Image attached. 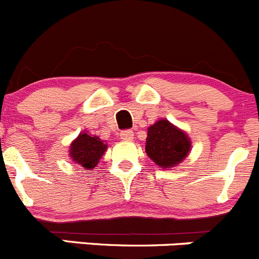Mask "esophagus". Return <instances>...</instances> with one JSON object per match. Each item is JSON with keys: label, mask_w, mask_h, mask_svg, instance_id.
Instances as JSON below:
<instances>
[{"label": "esophagus", "mask_w": 259, "mask_h": 259, "mask_svg": "<svg viewBox=\"0 0 259 259\" xmlns=\"http://www.w3.org/2000/svg\"><path fill=\"white\" fill-rule=\"evenodd\" d=\"M121 138L123 141L133 140V131L132 130H123V131H121Z\"/></svg>", "instance_id": "34e87169"}]
</instances>
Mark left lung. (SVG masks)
<instances>
[{
	"label": "left lung",
	"mask_w": 259,
	"mask_h": 259,
	"mask_svg": "<svg viewBox=\"0 0 259 259\" xmlns=\"http://www.w3.org/2000/svg\"><path fill=\"white\" fill-rule=\"evenodd\" d=\"M190 151L189 137L166 119L156 122L148 128L146 153L160 167H171L180 163Z\"/></svg>",
	"instance_id": "obj_1"
}]
</instances>
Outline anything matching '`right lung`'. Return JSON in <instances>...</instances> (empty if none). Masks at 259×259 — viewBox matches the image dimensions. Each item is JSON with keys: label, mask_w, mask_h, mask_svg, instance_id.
<instances>
[{"label": "right lung", "mask_w": 259, "mask_h": 259, "mask_svg": "<svg viewBox=\"0 0 259 259\" xmlns=\"http://www.w3.org/2000/svg\"><path fill=\"white\" fill-rule=\"evenodd\" d=\"M107 150V145L99 140L97 136H89L88 133H81L79 137L71 143L70 156L73 161L85 168H93L98 163L99 158L103 156Z\"/></svg>", "instance_id": "add662e5"}]
</instances>
